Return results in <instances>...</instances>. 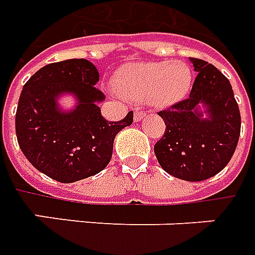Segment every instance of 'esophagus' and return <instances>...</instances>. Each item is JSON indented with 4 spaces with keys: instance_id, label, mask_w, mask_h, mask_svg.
Masks as SVG:
<instances>
[{
    "instance_id": "esophagus-1",
    "label": "esophagus",
    "mask_w": 255,
    "mask_h": 255,
    "mask_svg": "<svg viewBox=\"0 0 255 255\" xmlns=\"http://www.w3.org/2000/svg\"><path fill=\"white\" fill-rule=\"evenodd\" d=\"M143 117H145V112H142V110H137V112L134 113V122H139Z\"/></svg>"
}]
</instances>
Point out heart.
<instances>
[{
  "mask_svg": "<svg viewBox=\"0 0 255 255\" xmlns=\"http://www.w3.org/2000/svg\"><path fill=\"white\" fill-rule=\"evenodd\" d=\"M113 83L130 101L168 107L188 95L193 72L183 60L131 63L116 71Z\"/></svg>",
  "mask_w": 255,
  "mask_h": 255,
  "instance_id": "heart-1",
  "label": "heart"
}]
</instances>
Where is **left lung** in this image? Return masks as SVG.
Masks as SVG:
<instances>
[{
	"label": "left lung",
	"instance_id": "1",
	"mask_svg": "<svg viewBox=\"0 0 255 255\" xmlns=\"http://www.w3.org/2000/svg\"><path fill=\"white\" fill-rule=\"evenodd\" d=\"M189 62L198 76L188 98L158 113L166 128L154 145V154L169 175L202 181L219 173L231 160L241 134V113L221 71L202 59L189 57Z\"/></svg>",
	"mask_w": 255,
	"mask_h": 255
}]
</instances>
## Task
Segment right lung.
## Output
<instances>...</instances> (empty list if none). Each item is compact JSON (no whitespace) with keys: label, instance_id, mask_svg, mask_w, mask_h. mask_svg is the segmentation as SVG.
Wrapping results in <instances>:
<instances>
[{"label":"right lung","instance_id":"add662e5","mask_svg":"<svg viewBox=\"0 0 255 255\" xmlns=\"http://www.w3.org/2000/svg\"><path fill=\"white\" fill-rule=\"evenodd\" d=\"M99 72L86 59H70L40 68L24 84L16 112V134L32 165L60 183H74L99 173L110 162L116 135L133 122V112L109 122L98 103L105 95L95 87ZM76 95L78 102L63 112L57 98Z\"/></svg>","mask_w":255,"mask_h":255}]
</instances>
